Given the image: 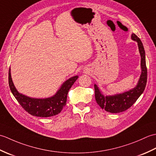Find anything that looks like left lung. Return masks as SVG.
Listing matches in <instances>:
<instances>
[{
	"mask_svg": "<svg viewBox=\"0 0 156 156\" xmlns=\"http://www.w3.org/2000/svg\"><path fill=\"white\" fill-rule=\"evenodd\" d=\"M131 39L137 42L139 50L141 55V74L137 87L128 92L115 96H105L101 94L97 86L94 84L95 99L97 104L106 111L111 113L123 112L133 105L137 98L143 93L147 83V71L145 63V54L143 44L137 36L133 34Z\"/></svg>",
	"mask_w": 156,
	"mask_h": 156,
	"instance_id": "obj_1",
	"label": "left lung"
}]
</instances>
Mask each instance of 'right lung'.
I'll list each match as a JSON object with an SVG mask.
<instances>
[{
	"mask_svg": "<svg viewBox=\"0 0 156 156\" xmlns=\"http://www.w3.org/2000/svg\"><path fill=\"white\" fill-rule=\"evenodd\" d=\"M78 78V76H75L66 80L54 97L44 99H37L29 98L19 93L12 81L11 68H9V87L16 101L28 113L40 117H52L59 114L62 111L66 105L68 91Z\"/></svg>",
	"mask_w": 156,
	"mask_h": 156,
	"instance_id": "right-lung-1",
	"label": "right lung"
}]
</instances>
